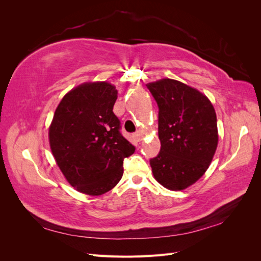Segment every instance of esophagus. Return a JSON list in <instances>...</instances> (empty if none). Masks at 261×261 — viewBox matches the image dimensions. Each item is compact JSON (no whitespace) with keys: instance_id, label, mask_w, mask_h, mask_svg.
Returning a JSON list of instances; mask_svg holds the SVG:
<instances>
[{"instance_id":"1","label":"esophagus","mask_w":261,"mask_h":261,"mask_svg":"<svg viewBox=\"0 0 261 261\" xmlns=\"http://www.w3.org/2000/svg\"><path fill=\"white\" fill-rule=\"evenodd\" d=\"M135 138L137 141H141L143 140V133H141L140 130H138L136 134H135Z\"/></svg>"}]
</instances>
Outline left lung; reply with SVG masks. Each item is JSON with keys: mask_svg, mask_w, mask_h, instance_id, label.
Returning a JSON list of instances; mask_svg holds the SVG:
<instances>
[{"mask_svg": "<svg viewBox=\"0 0 261 261\" xmlns=\"http://www.w3.org/2000/svg\"><path fill=\"white\" fill-rule=\"evenodd\" d=\"M159 107L160 152L150 160L158 183L183 191L206 171L218 147L217 115L196 88L170 78L146 85Z\"/></svg>", "mask_w": 261, "mask_h": 261, "instance_id": "8db88e82", "label": "left lung"}]
</instances>
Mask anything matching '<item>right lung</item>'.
Here are the masks:
<instances>
[{
	"mask_svg": "<svg viewBox=\"0 0 261 261\" xmlns=\"http://www.w3.org/2000/svg\"><path fill=\"white\" fill-rule=\"evenodd\" d=\"M116 87L88 82L69 90L49 127L52 154L63 175L80 193L100 196L121 180L123 161L135 152L113 113Z\"/></svg>",
	"mask_w": 261,
	"mask_h": 261,
	"instance_id": "1",
	"label": "right lung"
}]
</instances>
